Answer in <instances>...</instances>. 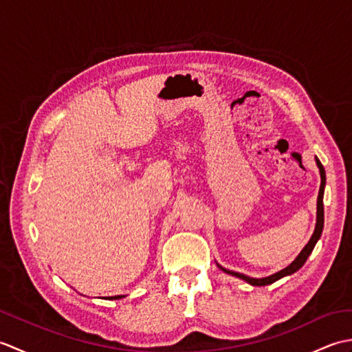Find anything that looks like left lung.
Instances as JSON below:
<instances>
[{
  "label": "left lung",
  "mask_w": 352,
  "mask_h": 352,
  "mask_svg": "<svg viewBox=\"0 0 352 352\" xmlns=\"http://www.w3.org/2000/svg\"><path fill=\"white\" fill-rule=\"evenodd\" d=\"M316 164L319 168V172H320V188H319V195H318V212H316V227H315V231H313V234L310 237L309 243L304 246L302 251L300 252V256H298L292 263L287 266L281 269L280 272H276L274 275H269V276H265V278H252V276H248V275H243V274H239V272H234V271H228V269L219 266L221 271H223L226 274H230V275H234L237 276V278L241 280H245L246 283H250L251 286H267V284H272L275 283L276 280L283 278V276H287V275H292L295 274L298 269L302 267V265L307 261L309 256L311 254L313 248H315L316 242L319 241L320 234H322V230H324V189H325V169L322 166V163L319 162V159L316 157Z\"/></svg>",
  "instance_id": "left-lung-1"
}]
</instances>
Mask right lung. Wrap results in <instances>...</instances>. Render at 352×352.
<instances>
[{"instance_id":"1","label":"right lung","mask_w":352,"mask_h":352,"mask_svg":"<svg viewBox=\"0 0 352 352\" xmlns=\"http://www.w3.org/2000/svg\"><path fill=\"white\" fill-rule=\"evenodd\" d=\"M124 295H116V296H109V300H121Z\"/></svg>"}]
</instances>
